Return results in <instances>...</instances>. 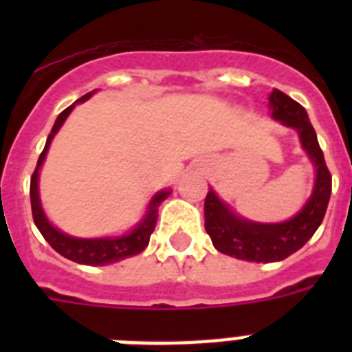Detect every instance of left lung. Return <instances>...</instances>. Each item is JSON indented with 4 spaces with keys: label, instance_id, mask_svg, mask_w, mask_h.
I'll return each mask as SVG.
<instances>
[{
    "label": "left lung",
    "instance_id": "obj_1",
    "mask_svg": "<svg viewBox=\"0 0 352 352\" xmlns=\"http://www.w3.org/2000/svg\"><path fill=\"white\" fill-rule=\"evenodd\" d=\"M272 118L283 126L294 127L300 135L301 146L316 168V181L311 199L292 219L285 223H254L235 215L223 201L210 190L204 199V228L219 252L243 261L272 263L300 250L322 225L327 212L333 177L329 171L323 151L305 107L287 96L283 91L274 89L268 98Z\"/></svg>",
    "mask_w": 352,
    "mask_h": 352
}]
</instances>
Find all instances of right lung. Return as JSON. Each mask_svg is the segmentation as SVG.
Here are the masks:
<instances>
[{
	"instance_id": "obj_1",
	"label": "right lung",
	"mask_w": 352,
	"mask_h": 352,
	"mask_svg": "<svg viewBox=\"0 0 352 352\" xmlns=\"http://www.w3.org/2000/svg\"><path fill=\"white\" fill-rule=\"evenodd\" d=\"M93 93H95V91H91V93L84 95L82 98H78L76 104L91 98ZM73 107L74 104L73 106H69L67 109H63V111L58 115L56 122H54V126H52L49 137H47L45 148L41 151L40 159H38L34 173L30 177V206H32V217H34V225L38 226V230L41 232V235L45 237L47 243H49L60 256L67 257V259H71V261L74 263H80V265L104 267V265H109V263L137 256V254H140V252L148 246L149 237H151V234H153L155 230V225H157V210H159L160 203L170 195V190H164V192L157 193V195L151 199V203H149L148 212L144 215V219L140 221L129 234L120 235V237L78 239V237H71V235L63 234V232H60L58 228H54L45 217V214H43V208H41L40 192H38V177H40V168L41 164H43V160H45L47 149L51 146V140L54 138L58 129L62 127L65 118L69 117V113L73 111Z\"/></svg>"
}]
</instances>
